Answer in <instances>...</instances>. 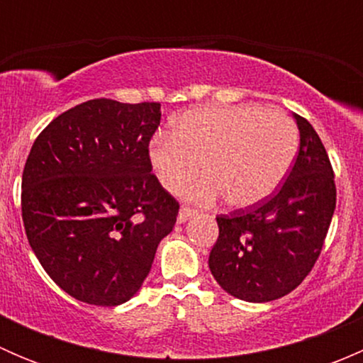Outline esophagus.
<instances>
[{
    "label": "esophagus",
    "mask_w": 363,
    "mask_h": 363,
    "mask_svg": "<svg viewBox=\"0 0 363 363\" xmlns=\"http://www.w3.org/2000/svg\"><path fill=\"white\" fill-rule=\"evenodd\" d=\"M193 214H195V208L186 207V205H182L181 211H179V214H177V223H184V221H188V219L191 218Z\"/></svg>",
    "instance_id": "esophagus-1"
}]
</instances>
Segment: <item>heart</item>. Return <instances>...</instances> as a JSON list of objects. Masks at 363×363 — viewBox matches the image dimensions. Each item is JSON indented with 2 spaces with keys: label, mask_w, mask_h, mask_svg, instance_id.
I'll return each instance as SVG.
<instances>
[{
  "label": "heart",
  "mask_w": 363,
  "mask_h": 363,
  "mask_svg": "<svg viewBox=\"0 0 363 363\" xmlns=\"http://www.w3.org/2000/svg\"><path fill=\"white\" fill-rule=\"evenodd\" d=\"M298 149V131L290 116L256 104L189 108L174 121L172 133L149 142L147 158L160 184L189 199L211 203L225 196L232 207H251L283 182Z\"/></svg>",
  "instance_id": "b5f03b06"
}]
</instances>
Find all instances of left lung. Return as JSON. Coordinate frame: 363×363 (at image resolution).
Instances as JSON below:
<instances>
[{"instance_id": "1", "label": "left lung", "mask_w": 363, "mask_h": 363, "mask_svg": "<svg viewBox=\"0 0 363 363\" xmlns=\"http://www.w3.org/2000/svg\"><path fill=\"white\" fill-rule=\"evenodd\" d=\"M296 160L274 195L216 218L219 237L208 269L226 294L246 302H270L294 291L313 270L335 211L334 170L307 119Z\"/></svg>"}]
</instances>
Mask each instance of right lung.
<instances>
[{
  "label": "right lung",
  "instance_id": "obj_1",
  "mask_svg": "<svg viewBox=\"0 0 363 363\" xmlns=\"http://www.w3.org/2000/svg\"><path fill=\"white\" fill-rule=\"evenodd\" d=\"M161 105L84 101L36 137L23 172V221L50 279L112 307L140 290L179 202L147 158Z\"/></svg>",
  "mask_w": 363,
  "mask_h": 363
}]
</instances>
